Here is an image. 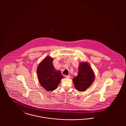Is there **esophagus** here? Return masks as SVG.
Wrapping results in <instances>:
<instances>
[{
  "label": "esophagus",
  "mask_w": 126,
  "mask_h": 126,
  "mask_svg": "<svg viewBox=\"0 0 126 126\" xmlns=\"http://www.w3.org/2000/svg\"><path fill=\"white\" fill-rule=\"evenodd\" d=\"M65 77L68 79H70L71 78V76L70 75H65Z\"/></svg>",
  "instance_id": "1"
}]
</instances>
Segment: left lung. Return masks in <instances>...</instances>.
<instances>
[{
    "mask_svg": "<svg viewBox=\"0 0 126 126\" xmlns=\"http://www.w3.org/2000/svg\"><path fill=\"white\" fill-rule=\"evenodd\" d=\"M78 75L72 79L75 88L80 92L87 90L92 84L95 75L87 62H80L78 67Z\"/></svg>",
    "mask_w": 126,
    "mask_h": 126,
    "instance_id": "8db88e82",
    "label": "left lung"
}]
</instances>
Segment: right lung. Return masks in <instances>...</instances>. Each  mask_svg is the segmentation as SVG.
<instances>
[{"label":"right lung","mask_w":126,"mask_h":126,"mask_svg":"<svg viewBox=\"0 0 126 126\" xmlns=\"http://www.w3.org/2000/svg\"><path fill=\"white\" fill-rule=\"evenodd\" d=\"M53 58L46 57L38 65L37 74L40 85L47 91H52L57 88L63 78L60 70H57L53 65Z\"/></svg>","instance_id":"right-lung-1"}]
</instances>
